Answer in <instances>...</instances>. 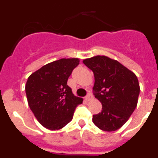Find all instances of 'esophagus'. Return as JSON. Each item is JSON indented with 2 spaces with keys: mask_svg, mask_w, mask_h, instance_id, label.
Returning a JSON list of instances; mask_svg holds the SVG:
<instances>
[{
  "mask_svg": "<svg viewBox=\"0 0 158 158\" xmlns=\"http://www.w3.org/2000/svg\"><path fill=\"white\" fill-rule=\"evenodd\" d=\"M92 99H93V96H92L91 94H88L87 96H85V100H87V101H89V100H91Z\"/></svg>",
  "mask_w": 158,
  "mask_h": 158,
  "instance_id": "obj_1",
  "label": "esophagus"
}]
</instances>
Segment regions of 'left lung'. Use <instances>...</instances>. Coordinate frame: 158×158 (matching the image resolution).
<instances>
[{
  "label": "left lung",
  "instance_id": "obj_1",
  "mask_svg": "<svg viewBox=\"0 0 158 158\" xmlns=\"http://www.w3.org/2000/svg\"><path fill=\"white\" fill-rule=\"evenodd\" d=\"M83 63L94 73L93 94L102 104L101 112L93 115V123L104 131L119 129L138 104L140 88L136 75L106 56L87 58Z\"/></svg>",
  "mask_w": 158,
  "mask_h": 158
}]
</instances>
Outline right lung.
<instances>
[{
	"instance_id": "1",
	"label": "right lung",
	"mask_w": 158,
	"mask_h": 158,
	"mask_svg": "<svg viewBox=\"0 0 158 158\" xmlns=\"http://www.w3.org/2000/svg\"><path fill=\"white\" fill-rule=\"evenodd\" d=\"M78 58H62L43 65L29 76L25 86L27 102L44 127L59 130L73 118L83 99L73 94L68 78L79 65Z\"/></svg>"
}]
</instances>
